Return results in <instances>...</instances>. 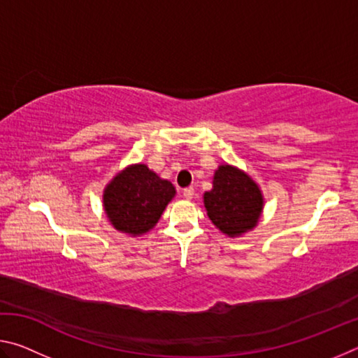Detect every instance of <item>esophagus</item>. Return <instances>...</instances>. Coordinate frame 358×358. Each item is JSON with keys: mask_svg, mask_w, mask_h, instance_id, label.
<instances>
[{"mask_svg": "<svg viewBox=\"0 0 358 358\" xmlns=\"http://www.w3.org/2000/svg\"><path fill=\"white\" fill-rule=\"evenodd\" d=\"M183 197L186 201H191L194 197V187H186V189H183Z\"/></svg>", "mask_w": 358, "mask_h": 358, "instance_id": "obj_1", "label": "esophagus"}]
</instances>
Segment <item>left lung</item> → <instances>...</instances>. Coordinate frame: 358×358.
I'll return each instance as SVG.
<instances>
[{"label":"left lung","mask_w":358,"mask_h":358,"mask_svg":"<svg viewBox=\"0 0 358 358\" xmlns=\"http://www.w3.org/2000/svg\"><path fill=\"white\" fill-rule=\"evenodd\" d=\"M264 203V194L256 181L230 164L217 166L213 187L203 194L210 221L230 238L241 237L257 226Z\"/></svg>","instance_id":"1"}]
</instances>
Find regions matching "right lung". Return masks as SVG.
Masks as SVG:
<instances>
[{"label": "right lung", "mask_w": 358, "mask_h": 358, "mask_svg": "<svg viewBox=\"0 0 358 358\" xmlns=\"http://www.w3.org/2000/svg\"><path fill=\"white\" fill-rule=\"evenodd\" d=\"M175 186L147 164H131L108 181L102 192V207L113 229L141 237L150 232L175 197Z\"/></svg>", "instance_id": "add662e5"}]
</instances>
